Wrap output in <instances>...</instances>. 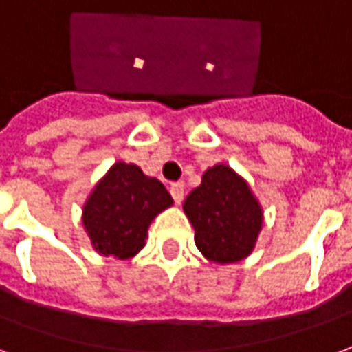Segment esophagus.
<instances>
[{"instance_id":"1","label":"esophagus","mask_w":352,"mask_h":352,"mask_svg":"<svg viewBox=\"0 0 352 352\" xmlns=\"http://www.w3.org/2000/svg\"><path fill=\"white\" fill-rule=\"evenodd\" d=\"M170 195H173V199L176 204H182L184 201V195H186V186L182 184V182H176L170 186Z\"/></svg>"}]
</instances>
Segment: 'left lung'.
Returning <instances> with one entry per match:
<instances>
[{"instance_id":"obj_1","label":"left lung","mask_w":352,"mask_h":352,"mask_svg":"<svg viewBox=\"0 0 352 352\" xmlns=\"http://www.w3.org/2000/svg\"><path fill=\"white\" fill-rule=\"evenodd\" d=\"M195 229V243L208 261L238 263L255 250L263 229V208L248 182L229 165H214L202 174L184 202Z\"/></svg>"}]
</instances>
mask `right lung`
<instances>
[{
  "mask_svg": "<svg viewBox=\"0 0 352 352\" xmlns=\"http://www.w3.org/2000/svg\"><path fill=\"white\" fill-rule=\"evenodd\" d=\"M168 206L173 197L157 178L118 161L94 187L82 223L97 253L125 261L144 248L150 223Z\"/></svg>",
  "mask_w": 352,
  "mask_h": 352,
  "instance_id": "obj_1",
  "label": "right lung"
}]
</instances>
